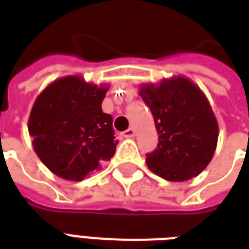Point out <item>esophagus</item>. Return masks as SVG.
I'll return each instance as SVG.
<instances>
[{
	"instance_id": "1",
	"label": "esophagus",
	"mask_w": 249,
	"mask_h": 249,
	"mask_svg": "<svg viewBox=\"0 0 249 249\" xmlns=\"http://www.w3.org/2000/svg\"><path fill=\"white\" fill-rule=\"evenodd\" d=\"M136 135V132L133 128H129V129H126L125 132H123V136L126 137V139H130V137H133Z\"/></svg>"
}]
</instances>
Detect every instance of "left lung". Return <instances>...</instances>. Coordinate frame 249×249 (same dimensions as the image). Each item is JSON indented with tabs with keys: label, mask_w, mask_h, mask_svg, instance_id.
I'll return each mask as SVG.
<instances>
[{
	"label": "left lung",
	"mask_w": 249,
	"mask_h": 249,
	"mask_svg": "<svg viewBox=\"0 0 249 249\" xmlns=\"http://www.w3.org/2000/svg\"><path fill=\"white\" fill-rule=\"evenodd\" d=\"M139 94L149 107L159 144L146 165L169 181H187L207 168L217 145L219 125L203 90L183 76L142 84Z\"/></svg>",
	"instance_id": "left-lung-1"
}]
</instances>
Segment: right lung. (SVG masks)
I'll return each mask as SVG.
<instances>
[{
    "label": "right lung",
    "instance_id": "add662e5",
    "mask_svg": "<svg viewBox=\"0 0 249 249\" xmlns=\"http://www.w3.org/2000/svg\"><path fill=\"white\" fill-rule=\"evenodd\" d=\"M107 85L65 76L36 98L28 129L35 152L58 178L81 181L116 152L112 116L101 104Z\"/></svg>",
    "mask_w": 249,
    "mask_h": 249
}]
</instances>
